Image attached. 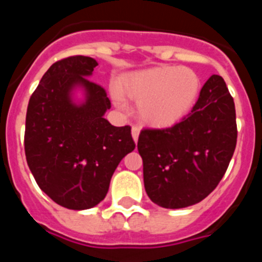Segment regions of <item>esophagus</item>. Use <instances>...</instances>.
<instances>
[{
    "label": "esophagus",
    "mask_w": 262,
    "mask_h": 262,
    "mask_svg": "<svg viewBox=\"0 0 262 262\" xmlns=\"http://www.w3.org/2000/svg\"><path fill=\"white\" fill-rule=\"evenodd\" d=\"M131 134H133V138L135 142H138L139 139V134H140V127L136 126V124H134L133 128H131Z\"/></svg>",
    "instance_id": "obj_1"
}]
</instances>
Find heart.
Masks as SVG:
<instances>
[{
	"label": "heart",
	"instance_id": "1",
	"mask_svg": "<svg viewBox=\"0 0 262 262\" xmlns=\"http://www.w3.org/2000/svg\"><path fill=\"white\" fill-rule=\"evenodd\" d=\"M200 86V77L191 69L160 67L131 77L126 93L140 102L139 113L145 123L168 127L189 113Z\"/></svg>",
	"mask_w": 262,
	"mask_h": 262
}]
</instances>
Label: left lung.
I'll list each match as a JSON object with an SVG mask.
<instances>
[{
  "mask_svg": "<svg viewBox=\"0 0 262 262\" xmlns=\"http://www.w3.org/2000/svg\"><path fill=\"white\" fill-rule=\"evenodd\" d=\"M236 140L235 102L223 78L212 75L181 122L140 131L138 151L148 196L165 209L205 200L223 178Z\"/></svg>",
  "mask_w": 262,
  "mask_h": 262,
  "instance_id": "left-lung-1",
  "label": "left lung"
}]
</instances>
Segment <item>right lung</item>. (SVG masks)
<instances>
[{"label": "right lung", "mask_w": 262, "mask_h": 262, "mask_svg": "<svg viewBox=\"0 0 262 262\" xmlns=\"http://www.w3.org/2000/svg\"><path fill=\"white\" fill-rule=\"evenodd\" d=\"M97 66L81 55L53 62L27 106L25 154L30 170L53 202L71 210L98 205L120 160L136 145L131 127H115L103 118L111 107L107 93L86 78ZM76 84L87 90L81 106L69 97Z\"/></svg>", "instance_id": "1"}]
</instances>
